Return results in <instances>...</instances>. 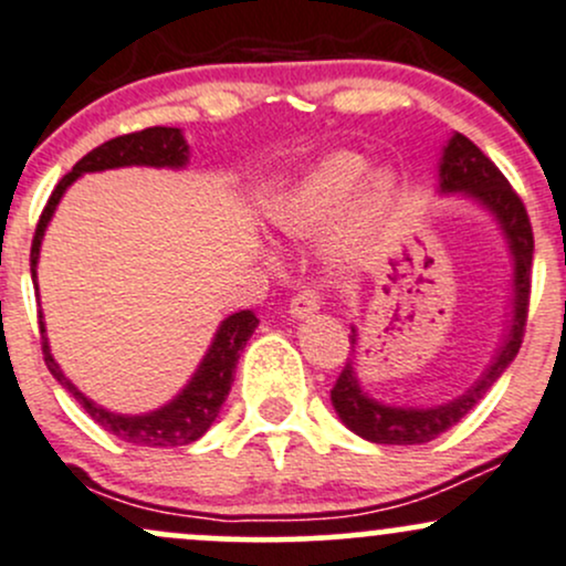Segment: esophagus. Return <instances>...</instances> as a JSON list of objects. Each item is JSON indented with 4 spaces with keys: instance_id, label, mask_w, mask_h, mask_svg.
<instances>
[{
    "instance_id": "1",
    "label": "esophagus",
    "mask_w": 566,
    "mask_h": 566,
    "mask_svg": "<svg viewBox=\"0 0 566 566\" xmlns=\"http://www.w3.org/2000/svg\"><path fill=\"white\" fill-rule=\"evenodd\" d=\"M319 306H322L319 287H303L301 293L290 301V314L297 316V319H306V316L319 312Z\"/></svg>"
}]
</instances>
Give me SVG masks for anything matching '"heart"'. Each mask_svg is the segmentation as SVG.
I'll list each match as a JSON object with an SVG mask.
<instances>
[{
	"instance_id": "heart-1",
	"label": "heart",
	"mask_w": 566,
	"mask_h": 566,
	"mask_svg": "<svg viewBox=\"0 0 566 566\" xmlns=\"http://www.w3.org/2000/svg\"><path fill=\"white\" fill-rule=\"evenodd\" d=\"M368 174V158L354 150H335L314 164L301 179L282 196L273 209V222L290 235H314L346 209L359 182ZM395 182L389 174H374L359 190L357 201L346 212L340 231L335 235L338 250H354L370 239L381 222L392 198Z\"/></svg>"
}]
</instances>
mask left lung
<instances>
[{
  "label": "left lung",
  "mask_w": 566,
  "mask_h": 566,
  "mask_svg": "<svg viewBox=\"0 0 566 566\" xmlns=\"http://www.w3.org/2000/svg\"><path fill=\"white\" fill-rule=\"evenodd\" d=\"M440 188L446 192L464 190L481 201L483 207L500 220L502 231L507 235L513 260H515V290H513V325L507 333L505 344L496 352L494 363L489 365L473 387L459 400L438 408H392L370 400L359 389L357 376H354V363L346 359L338 381L333 384L331 400L338 411L340 421L357 432L359 438L370 443L387 446H416L430 443V440L443 434L446 430L464 419L481 402V397L492 389V384L505 374L507 365L521 349V340L526 333V314H530V290H532V252H535V235H532V222L526 214L524 201L511 188L492 160L486 158L473 142L464 134H454L443 150V164H440ZM357 335L352 331V344ZM354 352V349H352Z\"/></svg>",
  "instance_id": "1"
}]
</instances>
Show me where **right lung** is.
Returning a JSON list of instances; mask_svg holds the SVG:
<instances>
[{
    "instance_id": "obj_1",
    "label": "right lung",
    "mask_w": 566,
    "mask_h": 566,
    "mask_svg": "<svg viewBox=\"0 0 566 566\" xmlns=\"http://www.w3.org/2000/svg\"><path fill=\"white\" fill-rule=\"evenodd\" d=\"M188 164V145H185L179 128H166V126H153L145 132L123 134L115 139L104 142L96 150L77 160L72 166V171L55 185V190L48 198L45 209H42L40 222H36L34 241H31V279L36 282V258H40V244L42 235H45L48 220H51L55 207H59L61 196L70 188L74 179L85 171H104V169H120V166H179ZM258 327V316L252 312H239L231 314L220 325V331L214 335L212 349L207 352L203 363L198 365L196 376L188 387L182 389V395H177L169 406L158 408V411L145 413V416H120L104 411L102 406L91 402L83 392H77V387L61 374V368L55 365L51 349H48L45 338V325L40 319V335H42V354H45V365L51 370L55 381L64 389H70L74 400L85 408V413L91 416L96 424H102L104 430L115 434V438L126 440L134 446H147V449H171V446H188L192 440L201 438L203 432L212 427V421L220 413L222 402H226L228 392H231L235 363H239V354L250 340V335Z\"/></svg>"
}]
</instances>
